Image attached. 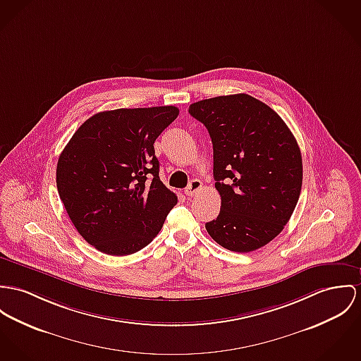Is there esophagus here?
<instances>
[{"mask_svg":"<svg viewBox=\"0 0 361 361\" xmlns=\"http://www.w3.org/2000/svg\"><path fill=\"white\" fill-rule=\"evenodd\" d=\"M200 188H202V183H200L199 180H192V181L188 184V187L185 188V195H187V196H194Z\"/></svg>","mask_w":361,"mask_h":361,"instance_id":"esophagus-1","label":"esophagus"}]
</instances>
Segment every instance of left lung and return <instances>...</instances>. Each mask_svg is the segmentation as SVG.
I'll return each instance as SVG.
<instances>
[{"instance_id":"left-lung-1","label":"left lung","mask_w":361,"mask_h":361,"mask_svg":"<svg viewBox=\"0 0 361 361\" xmlns=\"http://www.w3.org/2000/svg\"><path fill=\"white\" fill-rule=\"evenodd\" d=\"M188 112L213 142V174L221 196L209 235L224 249L249 252L275 239L302 187V157L284 121L246 93L196 102Z\"/></svg>"}]
</instances>
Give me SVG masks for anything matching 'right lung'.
Here are the masks:
<instances>
[{"label": "right lung", "mask_w": 361, "mask_h": 361, "mask_svg": "<svg viewBox=\"0 0 361 361\" xmlns=\"http://www.w3.org/2000/svg\"><path fill=\"white\" fill-rule=\"evenodd\" d=\"M178 112L174 106L99 112L64 147L56 167L59 196L94 249L129 255L162 229L177 196L159 178L154 142Z\"/></svg>", "instance_id": "1"}]
</instances>
